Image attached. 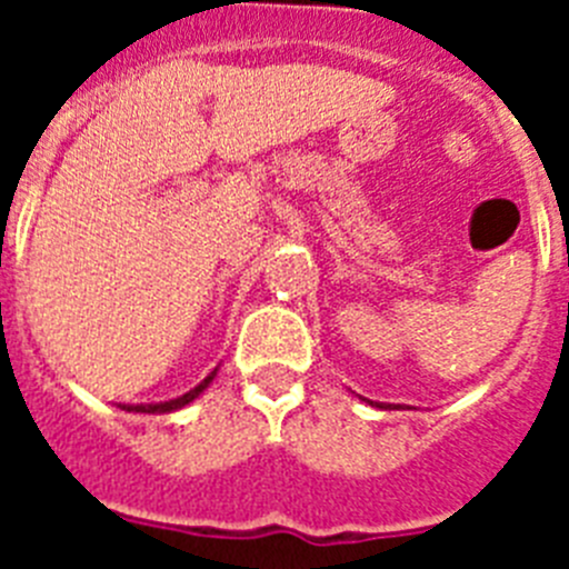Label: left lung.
Returning a JSON list of instances; mask_svg holds the SVG:
<instances>
[{
	"mask_svg": "<svg viewBox=\"0 0 569 569\" xmlns=\"http://www.w3.org/2000/svg\"><path fill=\"white\" fill-rule=\"evenodd\" d=\"M379 407H381V405H379Z\"/></svg>",
	"mask_w": 569,
	"mask_h": 569,
	"instance_id": "left-lung-1",
	"label": "left lung"
}]
</instances>
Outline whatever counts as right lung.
Masks as SVG:
<instances>
[{"label": "right lung", "instance_id": "add662e5", "mask_svg": "<svg viewBox=\"0 0 569 569\" xmlns=\"http://www.w3.org/2000/svg\"><path fill=\"white\" fill-rule=\"evenodd\" d=\"M213 376H216V370L213 373L208 376V379L202 381V385H196L193 390H190V393H184V396H179V399H170V401H162V405H124V410H133V413H170V410H179V407H184V405H190V401L196 399V396L202 393L204 387L210 385V381H213Z\"/></svg>", "mask_w": 569, "mask_h": 569}]
</instances>
